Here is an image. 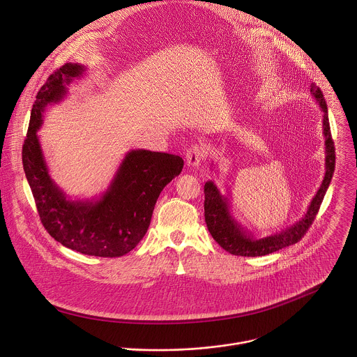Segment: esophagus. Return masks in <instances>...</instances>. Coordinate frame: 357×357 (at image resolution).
Returning a JSON list of instances; mask_svg holds the SVG:
<instances>
[{"label":"esophagus","instance_id":"34e87169","mask_svg":"<svg viewBox=\"0 0 357 357\" xmlns=\"http://www.w3.org/2000/svg\"><path fill=\"white\" fill-rule=\"evenodd\" d=\"M207 157V151L203 146H199V144H193L189 147V150L186 151V161H188V165H192V167H199Z\"/></svg>","mask_w":357,"mask_h":357}]
</instances>
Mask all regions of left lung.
I'll list each match as a JSON object with an SVG mask.
<instances>
[{
  "label": "left lung",
  "mask_w": 357,
  "mask_h": 357,
  "mask_svg": "<svg viewBox=\"0 0 357 357\" xmlns=\"http://www.w3.org/2000/svg\"><path fill=\"white\" fill-rule=\"evenodd\" d=\"M310 93L320 105L324 116H323V134L326 144V174L324 179L310 202L306 214L303 215L298 222L285 227L280 233H275L262 238H257L245 230L231 215L230 211V200L220 195L213 181H208L204 185V216L207 227L214 237L215 241L227 252L240 257H262L272 252H276L284 247L298 243L303 234L307 231L310 225L313 223L316 215L319 213L320 204L324 199V195L330 186L334 169H335V147L331 138L330 123H328V112L327 103L323 96V92L314 84L310 85Z\"/></svg>",
  "instance_id": "left-lung-1"
}]
</instances>
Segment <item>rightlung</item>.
Listing matches in <instances>:
<instances>
[{"label": "right lung", "mask_w": 357, "mask_h": 357, "mask_svg": "<svg viewBox=\"0 0 357 357\" xmlns=\"http://www.w3.org/2000/svg\"><path fill=\"white\" fill-rule=\"evenodd\" d=\"M85 69L66 63L38 91L22 150L23 169L40 219L56 241L84 255L123 257L142 240L161 190L181 174L183 160L169 153L131 150L99 199H68L48 172L37 131L45 107L61 102L68 85Z\"/></svg>", "instance_id": "add662e5"}]
</instances>
